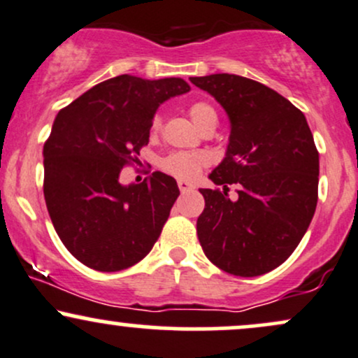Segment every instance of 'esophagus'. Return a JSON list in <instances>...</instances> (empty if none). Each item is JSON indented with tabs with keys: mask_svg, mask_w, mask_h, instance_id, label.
Segmentation results:
<instances>
[{
	"mask_svg": "<svg viewBox=\"0 0 358 358\" xmlns=\"http://www.w3.org/2000/svg\"><path fill=\"white\" fill-rule=\"evenodd\" d=\"M178 188H180V192L185 193V192L193 190V185L188 183V182H185V180H180V182H178Z\"/></svg>",
	"mask_w": 358,
	"mask_h": 358,
	"instance_id": "1",
	"label": "esophagus"
}]
</instances>
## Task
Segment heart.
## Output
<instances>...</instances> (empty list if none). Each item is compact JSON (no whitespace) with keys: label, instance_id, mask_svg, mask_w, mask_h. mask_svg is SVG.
Returning a JSON list of instances; mask_svg holds the SVG:
<instances>
[{"label":"heart","instance_id":"heart-1","mask_svg":"<svg viewBox=\"0 0 358 358\" xmlns=\"http://www.w3.org/2000/svg\"><path fill=\"white\" fill-rule=\"evenodd\" d=\"M190 117L200 129L208 124H217V113L207 102H195L188 109ZM162 127V116L156 114L151 122V129L158 131ZM208 163V158L203 153H190V151H175L163 158L162 168L166 173L176 176L180 180H193L199 176L202 168Z\"/></svg>","mask_w":358,"mask_h":358}]
</instances>
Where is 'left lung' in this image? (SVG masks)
<instances>
[{"instance_id":"8db88e82","label":"left lung","mask_w":358,"mask_h":358,"mask_svg":"<svg viewBox=\"0 0 358 358\" xmlns=\"http://www.w3.org/2000/svg\"><path fill=\"white\" fill-rule=\"evenodd\" d=\"M227 113L225 158L200 188V245L217 268L252 278L281 266L298 248L318 202L320 159L305 114L276 90L234 73L192 77ZM240 187L237 201L228 185Z\"/></svg>"}]
</instances>
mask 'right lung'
Masks as SVG:
<instances>
[{
  "label": "right lung",
  "mask_w": 358,
  "mask_h": 358,
  "mask_svg": "<svg viewBox=\"0 0 358 358\" xmlns=\"http://www.w3.org/2000/svg\"><path fill=\"white\" fill-rule=\"evenodd\" d=\"M190 90L178 77L117 76L64 108L43 146V195L53 227L73 257L102 273L127 269L153 249L180 190L155 171L122 185L138 163L159 104Z\"/></svg>",
  "instance_id": "add662e5"
}]
</instances>
